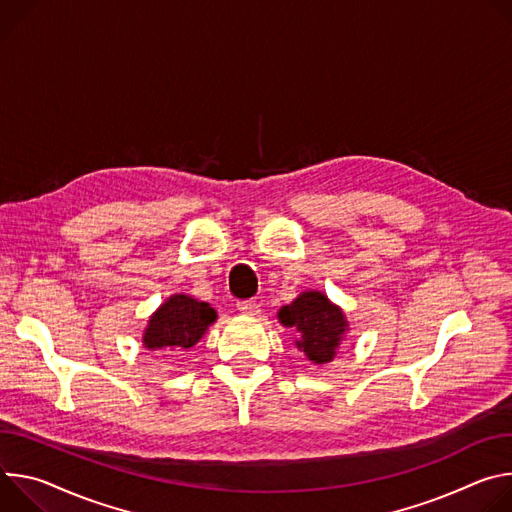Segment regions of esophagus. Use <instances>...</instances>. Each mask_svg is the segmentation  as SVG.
<instances>
[{
	"instance_id": "esophagus-1",
	"label": "esophagus",
	"mask_w": 512,
	"mask_h": 512,
	"mask_svg": "<svg viewBox=\"0 0 512 512\" xmlns=\"http://www.w3.org/2000/svg\"><path fill=\"white\" fill-rule=\"evenodd\" d=\"M238 311L246 313V315H258L260 311V305L252 299H246V301H238Z\"/></svg>"
}]
</instances>
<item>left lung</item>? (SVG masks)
Instances as JSON below:
<instances>
[{
    "instance_id": "8db88e82",
    "label": "left lung",
    "mask_w": 512,
    "mask_h": 512,
    "mask_svg": "<svg viewBox=\"0 0 512 512\" xmlns=\"http://www.w3.org/2000/svg\"><path fill=\"white\" fill-rule=\"evenodd\" d=\"M282 325L297 327L301 339L297 346L315 364H325L333 360L335 348L342 342L346 331V317L342 309H337L323 293L309 291L297 297L291 305L278 311Z\"/></svg>"
}]
</instances>
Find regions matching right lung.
<instances>
[{
  "mask_svg": "<svg viewBox=\"0 0 512 512\" xmlns=\"http://www.w3.org/2000/svg\"><path fill=\"white\" fill-rule=\"evenodd\" d=\"M215 317V309L209 303H199L187 295H173L150 317L144 346L148 350H189Z\"/></svg>",
  "mask_w": 512,
  "mask_h": 512,
  "instance_id": "obj_1",
  "label": "right lung"
}]
</instances>
